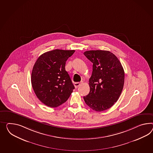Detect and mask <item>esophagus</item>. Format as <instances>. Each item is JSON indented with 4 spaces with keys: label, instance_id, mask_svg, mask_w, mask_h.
Returning <instances> with one entry per match:
<instances>
[{
    "label": "esophagus",
    "instance_id": "obj_1",
    "mask_svg": "<svg viewBox=\"0 0 153 153\" xmlns=\"http://www.w3.org/2000/svg\"><path fill=\"white\" fill-rule=\"evenodd\" d=\"M82 82H75L74 83V86L75 88H78L79 86H80L82 84Z\"/></svg>",
    "mask_w": 153,
    "mask_h": 153
}]
</instances>
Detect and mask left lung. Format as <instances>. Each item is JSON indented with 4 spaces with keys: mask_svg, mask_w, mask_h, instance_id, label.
Returning <instances> with one entry per match:
<instances>
[{
    "mask_svg": "<svg viewBox=\"0 0 153 153\" xmlns=\"http://www.w3.org/2000/svg\"><path fill=\"white\" fill-rule=\"evenodd\" d=\"M84 54L93 64L90 91L84 100L96 111L108 109L117 102L123 89L125 75L122 64L109 51H89Z\"/></svg>",
    "mask_w": 153,
    "mask_h": 153,
    "instance_id": "left-lung-1",
    "label": "left lung"
}]
</instances>
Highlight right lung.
<instances>
[{"instance_id": "right-lung-1", "label": "right lung", "mask_w": 153, "mask_h": 153, "mask_svg": "<svg viewBox=\"0 0 153 153\" xmlns=\"http://www.w3.org/2000/svg\"><path fill=\"white\" fill-rule=\"evenodd\" d=\"M74 52L55 49L36 60L31 72V85L37 98L45 105L58 107L71 96L75 88L65 67Z\"/></svg>"}]
</instances>
